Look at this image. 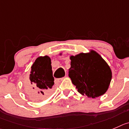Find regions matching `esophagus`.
<instances>
[{
    "label": "esophagus",
    "instance_id": "1",
    "mask_svg": "<svg viewBox=\"0 0 129 129\" xmlns=\"http://www.w3.org/2000/svg\"><path fill=\"white\" fill-rule=\"evenodd\" d=\"M63 80V78H57V79H55L54 80V83L56 84H59V83H60V82H61V81Z\"/></svg>",
    "mask_w": 129,
    "mask_h": 129
}]
</instances>
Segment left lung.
<instances>
[{"mask_svg":"<svg viewBox=\"0 0 129 129\" xmlns=\"http://www.w3.org/2000/svg\"><path fill=\"white\" fill-rule=\"evenodd\" d=\"M70 59L68 76L78 92L93 99L106 93L112 78V72L96 51L80 52L70 56Z\"/></svg>","mask_w":129,"mask_h":129,"instance_id":"obj_1","label":"left lung"}]
</instances>
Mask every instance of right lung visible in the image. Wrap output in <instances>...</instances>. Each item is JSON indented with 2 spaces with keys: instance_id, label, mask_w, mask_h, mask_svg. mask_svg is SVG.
Returning a JSON list of instances; mask_svg holds the SVG:
<instances>
[{
  "instance_id": "obj_1",
  "label": "right lung",
  "mask_w": 129,
  "mask_h": 129,
  "mask_svg": "<svg viewBox=\"0 0 129 129\" xmlns=\"http://www.w3.org/2000/svg\"><path fill=\"white\" fill-rule=\"evenodd\" d=\"M29 79L30 82L25 83V89L31 98L40 100L52 92L54 78L49 56H39L35 59L31 65Z\"/></svg>"
}]
</instances>
